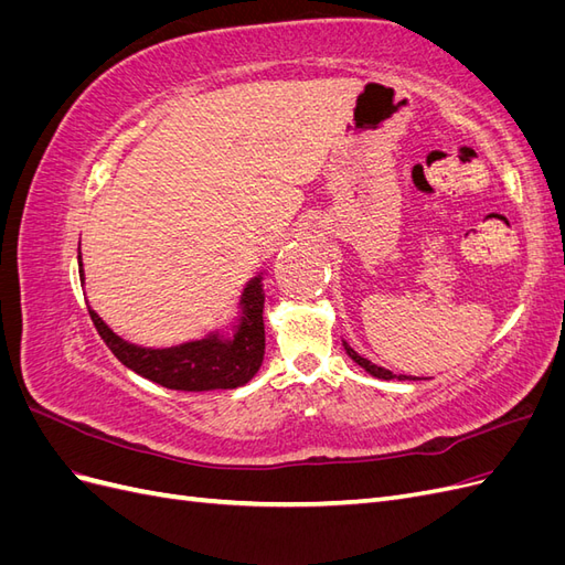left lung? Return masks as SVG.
Listing matches in <instances>:
<instances>
[{
	"mask_svg": "<svg viewBox=\"0 0 565 565\" xmlns=\"http://www.w3.org/2000/svg\"><path fill=\"white\" fill-rule=\"evenodd\" d=\"M344 349H347V353H349V358H351V361H355L358 365H361L365 372H370L372 374V377H377V380H417V377H405V374H398V377H396V374H393V372H388V370H384V367H380V365H374V363H370L367 361V358H363V355H358L349 344H344Z\"/></svg>",
	"mask_w": 565,
	"mask_h": 565,
	"instance_id": "1",
	"label": "left lung"
}]
</instances>
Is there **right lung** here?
<instances>
[{"instance_id":"right-lung-1","label":"right lung","mask_w":565,"mask_h":565,"mask_svg":"<svg viewBox=\"0 0 565 565\" xmlns=\"http://www.w3.org/2000/svg\"><path fill=\"white\" fill-rule=\"evenodd\" d=\"M79 278L82 259H79ZM243 318L231 339L216 334L174 349H141L119 339L92 309V322L119 363L141 377L172 391H214L247 384L264 363V295L262 278H254L243 295Z\"/></svg>"}]
</instances>
